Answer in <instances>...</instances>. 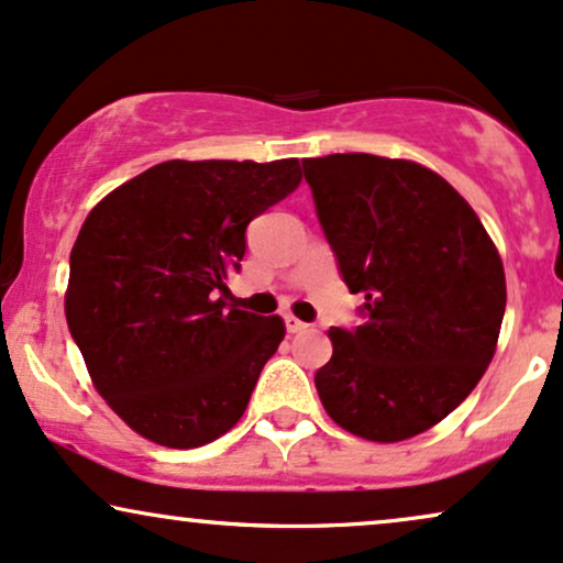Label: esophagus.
Masks as SVG:
<instances>
[{"instance_id": "34e87169", "label": "esophagus", "mask_w": 563, "mask_h": 563, "mask_svg": "<svg viewBox=\"0 0 563 563\" xmlns=\"http://www.w3.org/2000/svg\"><path fill=\"white\" fill-rule=\"evenodd\" d=\"M284 327H287L289 334H297V332H306L308 323L300 321V319H295V316H284Z\"/></svg>"}]
</instances>
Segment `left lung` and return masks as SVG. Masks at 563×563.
Instances as JSON below:
<instances>
[{
  "mask_svg": "<svg viewBox=\"0 0 563 563\" xmlns=\"http://www.w3.org/2000/svg\"><path fill=\"white\" fill-rule=\"evenodd\" d=\"M355 329H329L316 372L327 413L372 442L427 432L490 366L506 313L498 250L464 197L411 161L347 152L302 163Z\"/></svg>",
  "mask_w": 563,
  "mask_h": 563,
  "instance_id": "left-lung-1",
  "label": "left lung"
}]
</instances>
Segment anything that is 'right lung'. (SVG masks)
Returning <instances> with one entry per match:
<instances>
[{"mask_svg": "<svg viewBox=\"0 0 563 563\" xmlns=\"http://www.w3.org/2000/svg\"><path fill=\"white\" fill-rule=\"evenodd\" d=\"M300 181L297 157L168 161L86 216L65 319L97 393L142 438L200 448L242 419L284 321L229 306L227 279L247 223Z\"/></svg>", "mask_w": 563, "mask_h": 563, "instance_id": "add662e5", "label": "right lung"}]
</instances>
